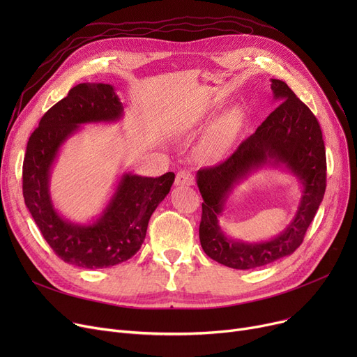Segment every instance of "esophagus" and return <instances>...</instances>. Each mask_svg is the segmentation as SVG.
Here are the masks:
<instances>
[{
	"label": "esophagus",
	"mask_w": 357,
	"mask_h": 357,
	"mask_svg": "<svg viewBox=\"0 0 357 357\" xmlns=\"http://www.w3.org/2000/svg\"><path fill=\"white\" fill-rule=\"evenodd\" d=\"M175 183L178 186H190V185H194V176L191 172L188 171H179L176 174V179H175Z\"/></svg>",
	"instance_id": "obj_1"
}]
</instances>
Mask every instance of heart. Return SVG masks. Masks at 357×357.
<instances>
[{"label":"heart","mask_w":357,"mask_h":357,"mask_svg":"<svg viewBox=\"0 0 357 357\" xmlns=\"http://www.w3.org/2000/svg\"><path fill=\"white\" fill-rule=\"evenodd\" d=\"M231 137H233V121H231V119L222 120L214 130L213 143L217 147H226L231 142Z\"/></svg>","instance_id":"heart-1"}]
</instances>
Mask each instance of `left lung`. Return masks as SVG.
I'll list each match as a JSON object with an SVG mask.
<instances>
[{
	"mask_svg": "<svg viewBox=\"0 0 357 357\" xmlns=\"http://www.w3.org/2000/svg\"><path fill=\"white\" fill-rule=\"evenodd\" d=\"M273 100L280 102L255 133L222 163L199 169L197 185L202 195L199 241L218 264L248 271L292 255L301 245L326 192V150L320 124L310 108L280 79H271ZM282 168L302 186L293 221L278 236L245 242L223 233L219 221L234 190L255 172Z\"/></svg>",
	"mask_w": 357,
	"mask_h": 357,
	"instance_id": "obj_1",
	"label": "left lung"
}]
</instances>
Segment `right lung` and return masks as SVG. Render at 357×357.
<instances>
[{
  "label": "right lung",
  "mask_w": 357,
  "mask_h": 357,
  "mask_svg": "<svg viewBox=\"0 0 357 357\" xmlns=\"http://www.w3.org/2000/svg\"><path fill=\"white\" fill-rule=\"evenodd\" d=\"M124 117L109 84H79L42 117L26 149L23 195L37 227L63 261L85 269L116 266L142 248L150 217L171 191L175 174L159 178L123 172L102 211L86 222H75L56 210L50 194L52 169L63 144L84 124L117 123Z\"/></svg>",
  "instance_id": "right-lung-1"
}]
</instances>
